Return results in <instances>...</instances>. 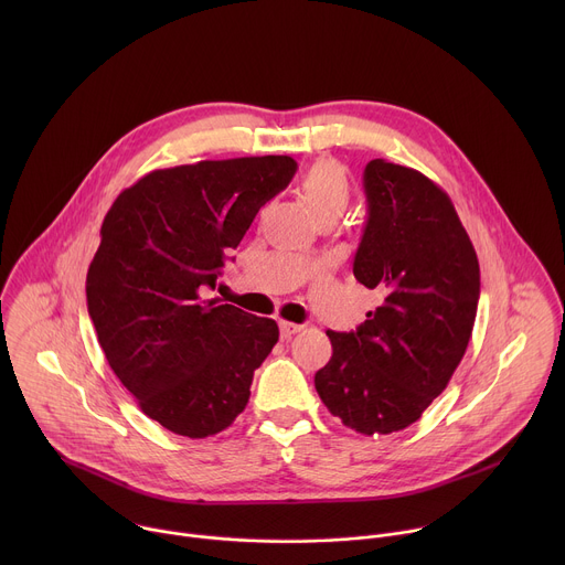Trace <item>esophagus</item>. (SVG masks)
<instances>
[{
  "instance_id": "obj_1",
  "label": "esophagus",
  "mask_w": 565,
  "mask_h": 565,
  "mask_svg": "<svg viewBox=\"0 0 565 565\" xmlns=\"http://www.w3.org/2000/svg\"><path fill=\"white\" fill-rule=\"evenodd\" d=\"M279 331H281V338L288 340V338H292L295 333H299L301 327H299V324H292V321H279Z\"/></svg>"
}]
</instances>
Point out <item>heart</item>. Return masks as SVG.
I'll use <instances>...</instances> for the list:
<instances>
[{
  "instance_id": "heart-1",
  "label": "heart",
  "mask_w": 565,
  "mask_h": 565,
  "mask_svg": "<svg viewBox=\"0 0 565 565\" xmlns=\"http://www.w3.org/2000/svg\"><path fill=\"white\" fill-rule=\"evenodd\" d=\"M299 188L312 212L321 218L340 216L351 199V185L347 170L333 158H319L301 174Z\"/></svg>"
}]
</instances>
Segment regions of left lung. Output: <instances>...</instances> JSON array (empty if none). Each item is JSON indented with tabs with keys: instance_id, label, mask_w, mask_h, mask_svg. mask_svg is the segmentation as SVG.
Here are the masks:
<instances>
[{
	"instance_id": "8db88e82",
	"label": "left lung",
	"mask_w": 565,
	"mask_h": 565,
	"mask_svg": "<svg viewBox=\"0 0 565 565\" xmlns=\"http://www.w3.org/2000/svg\"><path fill=\"white\" fill-rule=\"evenodd\" d=\"M364 192L353 275L382 303L355 331H327L333 358L315 388L347 427L377 436L414 425L449 384L471 338L480 270L451 199L431 179L375 158Z\"/></svg>"
}]
</instances>
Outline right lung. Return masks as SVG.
<instances>
[{
	"label": "right lung",
	"mask_w": 565,
	"mask_h": 565,
	"mask_svg": "<svg viewBox=\"0 0 565 565\" xmlns=\"http://www.w3.org/2000/svg\"><path fill=\"white\" fill-rule=\"evenodd\" d=\"M290 156L199 160L122 190L100 227L87 306L105 358L145 416L207 438L246 409L277 321L203 299L262 205L295 177Z\"/></svg>",
	"instance_id": "obj_1"
}]
</instances>
